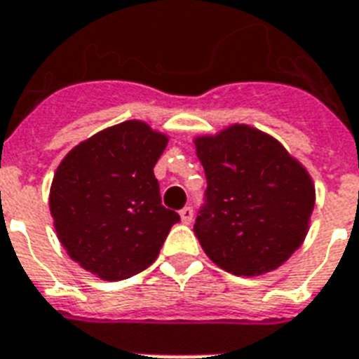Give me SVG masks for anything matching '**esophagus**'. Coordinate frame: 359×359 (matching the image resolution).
Masks as SVG:
<instances>
[{
  "instance_id": "34e87169",
  "label": "esophagus",
  "mask_w": 359,
  "mask_h": 359,
  "mask_svg": "<svg viewBox=\"0 0 359 359\" xmlns=\"http://www.w3.org/2000/svg\"><path fill=\"white\" fill-rule=\"evenodd\" d=\"M180 219H182V223L189 225L191 219H194V208L191 206H184V208L180 210Z\"/></svg>"
}]
</instances>
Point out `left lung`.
<instances>
[{
	"label": "left lung",
	"instance_id": "1",
	"mask_svg": "<svg viewBox=\"0 0 359 359\" xmlns=\"http://www.w3.org/2000/svg\"><path fill=\"white\" fill-rule=\"evenodd\" d=\"M205 168V205L194 232L206 256L238 276L280 267L308 232L316 189L308 171L249 125L195 140Z\"/></svg>",
	"mask_w": 359,
	"mask_h": 359
}]
</instances>
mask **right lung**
Here are the masks:
<instances>
[{
	"label": "right lung",
	"mask_w": 359,
	"mask_h": 359,
	"mask_svg": "<svg viewBox=\"0 0 359 359\" xmlns=\"http://www.w3.org/2000/svg\"><path fill=\"white\" fill-rule=\"evenodd\" d=\"M168 138L125 121L69 151L53 177L49 210L72 260L103 280L147 269L180 215L160 199L153 168Z\"/></svg>",
	"instance_id": "1"
}]
</instances>
